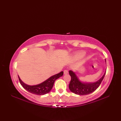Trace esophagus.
Here are the masks:
<instances>
[{
    "label": "esophagus",
    "instance_id": "34e87169",
    "mask_svg": "<svg viewBox=\"0 0 121 121\" xmlns=\"http://www.w3.org/2000/svg\"><path fill=\"white\" fill-rule=\"evenodd\" d=\"M64 74H68V73H69V72H68V70H64Z\"/></svg>",
    "mask_w": 121,
    "mask_h": 121
}]
</instances>
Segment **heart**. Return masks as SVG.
<instances>
[{"label": "heart", "mask_w": 121, "mask_h": 121, "mask_svg": "<svg viewBox=\"0 0 121 121\" xmlns=\"http://www.w3.org/2000/svg\"><path fill=\"white\" fill-rule=\"evenodd\" d=\"M84 52H79L76 53V55H75V56L76 58H81L82 56H84Z\"/></svg>", "instance_id": "obj_1"}]
</instances>
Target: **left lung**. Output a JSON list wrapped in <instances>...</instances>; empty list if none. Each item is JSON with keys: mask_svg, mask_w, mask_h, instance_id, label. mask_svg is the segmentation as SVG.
<instances>
[{"mask_svg": "<svg viewBox=\"0 0 121 121\" xmlns=\"http://www.w3.org/2000/svg\"><path fill=\"white\" fill-rule=\"evenodd\" d=\"M106 72L99 80L93 83H84L80 82L78 79V77L73 71H69V74L71 77V79L70 84H69V89L70 91L78 95H88L98 88L100 85L103 80L106 74Z\"/></svg>", "mask_w": 121, "mask_h": 121, "instance_id": "left-lung-1", "label": "left lung"}]
</instances>
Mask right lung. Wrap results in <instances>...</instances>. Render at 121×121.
I'll return each instance as SVG.
<instances>
[{
    "label": "right lung",
    "instance_id": "right-lung-1",
    "mask_svg": "<svg viewBox=\"0 0 121 121\" xmlns=\"http://www.w3.org/2000/svg\"><path fill=\"white\" fill-rule=\"evenodd\" d=\"M63 74V72L62 71L57 74H56V75L50 77V78L47 79L45 82H43L42 83L33 86H30L25 84L21 80L19 76H18V78H19L20 84L27 91L35 95H43L50 92L51 89L52 88L55 81L60 77L62 76Z\"/></svg>",
    "mask_w": 121,
    "mask_h": 121
}]
</instances>
